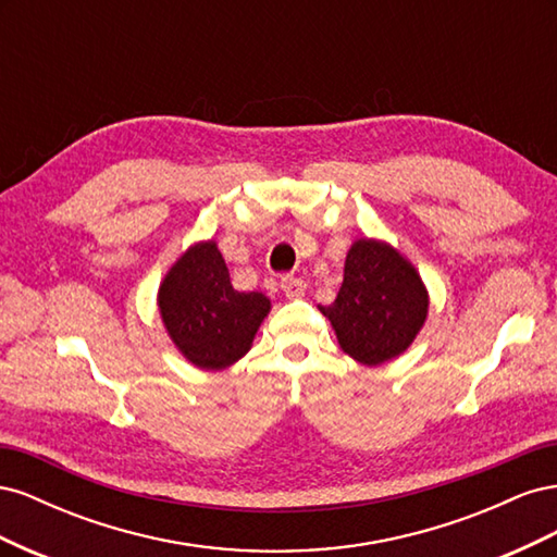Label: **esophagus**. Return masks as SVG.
Instances as JSON below:
<instances>
[{
    "mask_svg": "<svg viewBox=\"0 0 557 557\" xmlns=\"http://www.w3.org/2000/svg\"><path fill=\"white\" fill-rule=\"evenodd\" d=\"M281 290L288 299H299L307 293V283L297 276H283L281 278Z\"/></svg>",
    "mask_w": 557,
    "mask_h": 557,
    "instance_id": "1",
    "label": "esophagus"
}]
</instances>
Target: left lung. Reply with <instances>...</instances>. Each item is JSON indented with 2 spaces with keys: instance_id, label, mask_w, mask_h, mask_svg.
Instances as JSON below:
<instances>
[{
  "instance_id": "1",
  "label": "left lung",
  "mask_w": 557,
  "mask_h": 557,
  "mask_svg": "<svg viewBox=\"0 0 557 557\" xmlns=\"http://www.w3.org/2000/svg\"><path fill=\"white\" fill-rule=\"evenodd\" d=\"M342 350L376 367L401 356L423 330L430 295L416 267L381 239H356L346 252L344 283L330 307H318Z\"/></svg>"
}]
</instances>
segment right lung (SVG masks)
I'll list each match as a JSON object with an SVG mask.
<instances>
[{
  "label": "right lung",
  "mask_w": 557,
  "mask_h": 557,
  "mask_svg": "<svg viewBox=\"0 0 557 557\" xmlns=\"http://www.w3.org/2000/svg\"><path fill=\"white\" fill-rule=\"evenodd\" d=\"M158 309L181 356L197 369L221 372L250 350L272 301L234 290L223 252L209 239L193 244L164 274Z\"/></svg>",
  "instance_id": "obj_1"
}]
</instances>
